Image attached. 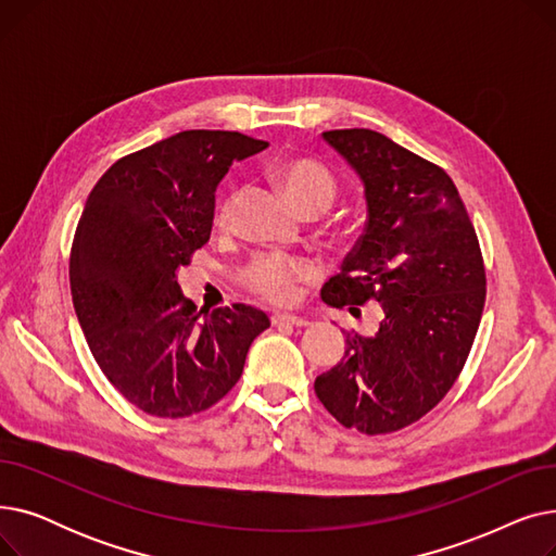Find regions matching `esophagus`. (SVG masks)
Returning a JSON list of instances; mask_svg holds the SVG:
<instances>
[{"label": "esophagus", "mask_w": 556, "mask_h": 556, "mask_svg": "<svg viewBox=\"0 0 556 556\" xmlns=\"http://www.w3.org/2000/svg\"><path fill=\"white\" fill-rule=\"evenodd\" d=\"M273 325L275 327H283V325H288V327H308L311 323H308V319H304V317H298V315L277 313V315H273Z\"/></svg>", "instance_id": "34e87169"}]
</instances>
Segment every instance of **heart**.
Wrapping results in <instances>:
<instances>
[{"label": "heart", "mask_w": 556, "mask_h": 556, "mask_svg": "<svg viewBox=\"0 0 556 556\" xmlns=\"http://www.w3.org/2000/svg\"><path fill=\"white\" fill-rule=\"evenodd\" d=\"M273 178L300 214L315 212L319 216L331 207L338 195V182L333 178V173L315 160H286L273 168ZM237 202L239 191H229L220 200L216 212L218 227H227L231 223ZM313 275L315 268L308 261L286 258L277 254H261L243 268L241 281L261 300L273 304H288L298 298V283L311 279Z\"/></svg>", "instance_id": "1"}]
</instances>
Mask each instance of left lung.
I'll use <instances>...</instances> for the list:
<instances>
[{
    "mask_svg": "<svg viewBox=\"0 0 556 556\" xmlns=\"http://www.w3.org/2000/svg\"><path fill=\"white\" fill-rule=\"evenodd\" d=\"M323 137L356 170L367 202L363 237L323 300L352 313L378 302L383 319L374 336L346 333L315 394L344 428L394 432L430 413L469 358L486 295L482 252L444 168L367 128Z\"/></svg>",
    "mask_w": 556,
    "mask_h": 556,
    "instance_id": "obj_1",
    "label": "left lung"
}]
</instances>
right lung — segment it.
I'll return each mask as SVG.
<instances>
[{"instance_id":"1","label":"right lung","mask_w":556,"mask_h":556,"mask_svg":"<svg viewBox=\"0 0 556 556\" xmlns=\"http://www.w3.org/2000/svg\"><path fill=\"white\" fill-rule=\"evenodd\" d=\"M266 146L185 130L114 162L85 202L70 256L74 308L108 381L146 415L207 410L237 386L252 340L270 327L245 304L200 317L178 283L210 241L218 182Z\"/></svg>"}]
</instances>
